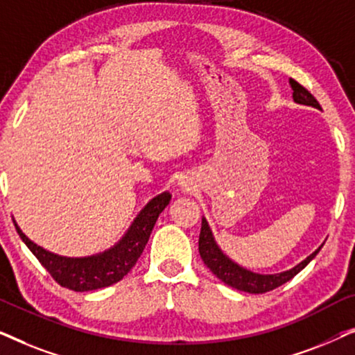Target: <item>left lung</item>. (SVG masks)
Wrapping results in <instances>:
<instances>
[{"label":"left lung","mask_w":355,"mask_h":355,"mask_svg":"<svg viewBox=\"0 0 355 355\" xmlns=\"http://www.w3.org/2000/svg\"><path fill=\"white\" fill-rule=\"evenodd\" d=\"M289 84H291V89L294 92L293 96L295 103L309 105V106H313V108L322 110V106H320L317 98H315V96L310 94L304 85H300L299 82L294 79H289ZM320 249H322V247H320ZM320 249L315 250L312 255H309L302 263L294 266L293 270L284 271V273L257 275V273H252V271H247L245 268H241L239 265H236L234 261H231L220 249H218L215 241H213L210 227H208L205 220H202L200 237H198V252H200L203 263L210 268L211 273L215 275L216 278H220L225 284L231 286V288L244 291V293H250V294L270 293V291L279 288L281 284L288 283L289 279H293L300 270H304L305 266L310 263V260L318 254Z\"/></svg>","instance_id":"1"}]
</instances>
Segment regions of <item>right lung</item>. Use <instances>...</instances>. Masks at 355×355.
Instances as JSON below:
<instances>
[{
  "label": "right lung",
  "mask_w": 355,
  "mask_h": 355,
  "mask_svg": "<svg viewBox=\"0 0 355 355\" xmlns=\"http://www.w3.org/2000/svg\"><path fill=\"white\" fill-rule=\"evenodd\" d=\"M169 200H171L169 192L155 197L139 213L128 234L123 237V241L118 245L105 252V254L87 257V259H64V257L50 254V252L43 250L40 245L33 244L19 230L16 223H14V226H16L21 239L26 242L32 254L45 266L58 284L71 291H77V293H84V291L108 288L129 273L135 261L139 260V257L142 255L148 242L150 232H152L159 213L168 207Z\"/></svg>",
  "instance_id": "add662e5"
}]
</instances>
